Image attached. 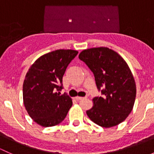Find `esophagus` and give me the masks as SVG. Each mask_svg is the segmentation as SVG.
<instances>
[{
    "label": "esophagus",
    "instance_id": "obj_1",
    "mask_svg": "<svg viewBox=\"0 0 154 154\" xmlns=\"http://www.w3.org/2000/svg\"><path fill=\"white\" fill-rule=\"evenodd\" d=\"M86 97H74V98L76 99V100H82V99H83V98H86Z\"/></svg>",
    "mask_w": 154,
    "mask_h": 154
}]
</instances>
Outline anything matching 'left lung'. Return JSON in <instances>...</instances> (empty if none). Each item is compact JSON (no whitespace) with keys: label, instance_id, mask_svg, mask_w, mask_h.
Instances as JSON below:
<instances>
[{"label":"left lung","instance_id":"8db88e82","mask_svg":"<svg viewBox=\"0 0 154 154\" xmlns=\"http://www.w3.org/2000/svg\"><path fill=\"white\" fill-rule=\"evenodd\" d=\"M94 74L102 97L93 98L94 105L86 114L100 127H114L123 122L133 110L136 95L134 77L125 60L108 48H93L79 54Z\"/></svg>","mask_w":154,"mask_h":154}]
</instances>
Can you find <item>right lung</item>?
I'll return each instance as SVG.
<instances>
[{
    "instance_id": "obj_1",
    "label": "right lung",
    "mask_w": 154,
    "mask_h": 154,
    "mask_svg": "<svg viewBox=\"0 0 154 154\" xmlns=\"http://www.w3.org/2000/svg\"><path fill=\"white\" fill-rule=\"evenodd\" d=\"M78 54L74 50L51 51L37 59L29 68L23 84V100L31 119L42 127L61 123L72 106L67 94L60 95L63 77Z\"/></svg>"
}]
</instances>
